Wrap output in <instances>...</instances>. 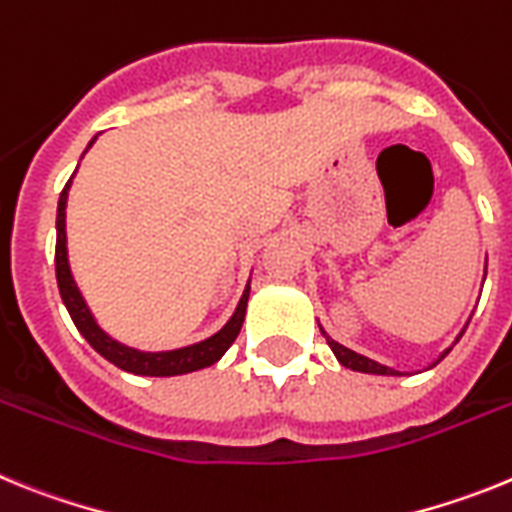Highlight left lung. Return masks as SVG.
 Segmentation results:
<instances>
[{
  "label": "left lung",
  "mask_w": 512,
  "mask_h": 512,
  "mask_svg": "<svg viewBox=\"0 0 512 512\" xmlns=\"http://www.w3.org/2000/svg\"><path fill=\"white\" fill-rule=\"evenodd\" d=\"M320 330H323V328H320ZM323 336H325V341H328L330 351L336 354V359L341 361L346 369H354V372H364V374H400V372H395V369H390V366L377 364V361L366 359V356L356 354V351H351V348L341 346V343L333 341V338H330L325 330H323ZM446 354H449V351H446ZM446 354H443V356H446ZM443 356H441V359H443Z\"/></svg>",
  "instance_id": "1"
}]
</instances>
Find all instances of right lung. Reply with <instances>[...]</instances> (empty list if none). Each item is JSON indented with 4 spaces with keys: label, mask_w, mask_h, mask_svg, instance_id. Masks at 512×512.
Masks as SVG:
<instances>
[{
    "label": "right lung",
    "mask_w": 512,
    "mask_h": 512,
    "mask_svg": "<svg viewBox=\"0 0 512 512\" xmlns=\"http://www.w3.org/2000/svg\"><path fill=\"white\" fill-rule=\"evenodd\" d=\"M97 140V138H94ZM92 140V143H94ZM89 143L87 148H92ZM74 179V174H71ZM71 179L63 187L61 197H58V215H56V279H58V289H61V300L69 310L71 320L79 328V333L89 341V346L102 354L104 359L115 364L117 369L130 374H143V377H176V374H187V372H197V369H205V366L215 364L220 356L225 354L230 348V343L238 338L241 333L243 318H246V305H248V292L251 287L246 284L243 289V297L235 307L233 318L223 325V328L217 330L215 336H210L207 341L194 343V346L187 348H176V351H138V348L122 346L117 343L115 338H110L104 333L102 328L94 320L92 310L87 307L84 297H81L79 287H76L74 277H71L69 269V253H66V200H69V187Z\"/></svg>",
    "instance_id": "right-lung-1"
}]
</instances>
